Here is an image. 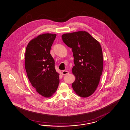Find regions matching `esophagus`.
<instances>
[{
	"label": "esophagus",
	"mask_w": 130,
	"mask_h": 130,
	"mask_svg": "<svg viewBox=\"0 0 130 130\" xmlns=\"http://www.w3.org/2000/svg\"><path fill=\"white\" fill-rule=\"evenodd\" d=\"M69 73V72L67 70L63 71L62 72V75H63L68 74Z\"/></svg>",
	"instance_id": "obj_1"
}]
</instances>
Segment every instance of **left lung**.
Listing matches in <instances>:
<instances>
[{"mask_svg":"<svg viewBox=\"0 0 130 130\" xmlns=\"http://www.w3.org/2000/svg\"><path fill=\"white\" fill-rule=\"evenodd\" d=\"M62 38L73 53L72 72L76 79L72 88L79 96L88 97L95 91L102 74L103 60L100 43L83 31L64 34Z\"/></svg>","mask_w":130,"mask_h":130,"instance_id":"1","label":"left lung"}]
</instances>
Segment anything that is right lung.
Here are the masks:
<instances>
[{
  "instance_id": "right-lung-1",
  "label": "right lung",
  "mask_w": 130,
  "mask_h": 130,
  "mask_svg": "<svg viewBox=\"0 0 130 130\" xmlns=\"http://www.w3.org/2000/svg\"><path fill=\"white\" fill-rule=\"evenodd\" d=\"M56 35L40 34L30 41L26 48L25 68L28 78L36 92L45 98L53 95L59 83V74L50 52Z\"/></svg>"
}]
</instances>
